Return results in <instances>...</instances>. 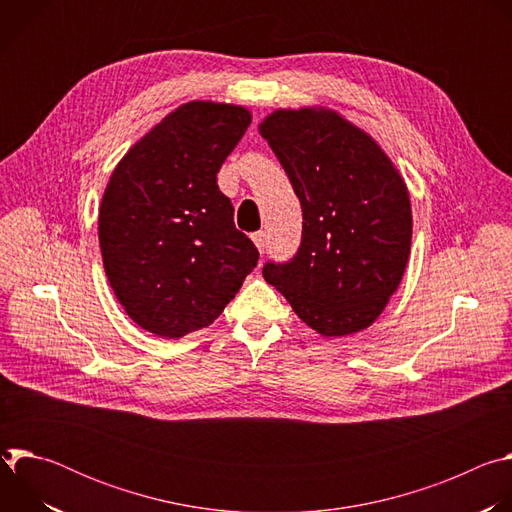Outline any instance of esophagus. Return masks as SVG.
Masks as SVG:
<instances>
[{"mask_svg":"<svg viewBox=\"0 0 512 512\" xmlns=\"http://www.w3.org/2000/svg\"><path fill=\"white\" fill-rule=\"evenodd\" d=\"M251 239H253V243L257 245V249L263 253L265 243H267V235H265V231H257V233H253V235H251Z\"/></svg>","mask_w":512,"mask_h":512,"instance_id":"34e87169","label":"esophagus"}]
</instances>
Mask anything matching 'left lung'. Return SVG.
I'll return each mask as SVG.
<instances>
[{"mask_svg":"<svg viewBox=\"0 0 512 512\" xmlns=\"http://www.w3.org/2000/svg\"><path fill=\"white\" fill-rule=\"evenodd\" d=\"M302 204V241L263 277L324 336L371 326L411 249L409 192L379 145L334 111H275L261 125Z\"/></svg>","mask_w":512,"mask_h":512,"instance_id":"left-lung-1","label":"left lung"}]
</instances>
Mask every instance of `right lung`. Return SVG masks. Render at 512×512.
<instances>
[{
    "label": "right lung",
    "instance_id": "1",
    "mask_svg": "<svg viewBox=\"0 0 512 512\" xmlns=\"http://www.w3.org/2000/svg\"><path fill=\"white\" fill-rule=\"evenodd\" d=\"M251 113L192 101L141 137L115 168L99 210L105 273L127 316L162 338L210 326L257 267L216 174Z\"/></svg>",
    "mask_w": 512,
    "mask_h": 512
}]
</instances>
